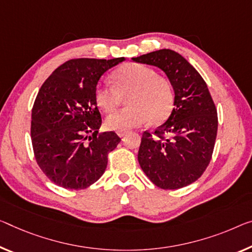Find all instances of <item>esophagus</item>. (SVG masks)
Masks as SVG:
<instances>
[{
	"label": "esophagus",
	"mask_w": 252,
	"mask_h": 252,
	"mask_svg": "<svg viewBox=\"0 0 252 252\" xmlns=\"http://www.w3.org/2000/svg\"><path fill=\"white\" fill-rule=\"evenodd\" d=\"M126 135V131H121V133H118V136L119 137H124Z\"/></svg>",
	"instance_id": "34e87169"
}]
</instances>
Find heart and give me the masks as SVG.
<instances>
[{"label":"heart","mask_w":252,"mask_h":252,"mask_svg":"<svg viewBox=\"0 0 252 252\" xmlns=\"http://www.w3.org/2000/svg\"><path fill=\"white\" fill-rule=\"evenodd\" d=\"M115 88L100 83L94 90L96 106L111 114L127 99L129 108L109 116L106 126L118 133L152 123L162 124L175 106V91L168 79L157 75L153 68L141 64H127L113 74Z\"/></svg>","instance_id":"1"}]
</instances>
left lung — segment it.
I'll return each mask as SVG.
<instances>
[{"mask_svg":"<svg viewBox=\"0 0 252 252\" xmlns=\"http://www.w3.org/2000/svg\"><path fill=\"white\" fill-rule=\"evenodd\" d=\"M131 60L161 68L175 90V108L168 121L142 135L139 165L158 188L186 187L210 164L218 134V110L207 84L187 60L171 49Z\"/></svg>","mask_w":252,"mask_h":252,"instance_id":"1","label":"left lung"}]
</instances>
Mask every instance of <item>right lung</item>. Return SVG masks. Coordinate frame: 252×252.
Segmentation results:
<instances>
[{
  "label": "right lung",
  "instance_id": "1",
  "mask_svg": "<svg viewBox=\"0 0 252 252\" xmlns=\"http://www.w3.org/2000/svg\"><path fill=\"white\" fill-rule=\"evenodd\" d=\"M124 60H69L38 92L32 114L34 158L60 187L79 190L94 184L107 168L108 154L121 142L115 131H98L102 121L94 90L103 73Z\"/></svg>",
  "mask_w": 252,
  "mask_h": 252
}]
</instances>
